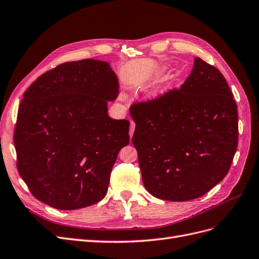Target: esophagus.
I'll return each mask as SVG.
<instances>
[{
  "instance_id": "34e87169",
  "label": "esophagus",
  "mask_w": 259,
  "mask_h": 259,
  "mask_svg": "<svg viewBox=\"0 0 259 259\" xmlns=\"http://www.w3.org/2000/svg\"><path fill=\"white\" fill-rule=\"evenodd\" d=\"M135 126H136L135 122H134V121H131V125H130V136H131V137L133 136L134 131H135Z\"/></svg>"
}]
</instances>
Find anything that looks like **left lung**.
Listing matches in <instances>:
<instances>
[{
	"instance_id": "8db88e82",
	"label": "left lung",
	"mask_w": 259,
	"mask_h": 259,
	"mask_svg": "<svg viewBox=\"0 0 259 259\" xmlns=\"http://www.w3.org/2000/svg\"><path fill=\"white\" fill-rule=\"evenodd\" d=\"M142 182L154 197L187 201L224 179L238 147V110L226 79L200 58L180 89L130 108Z\"/></svg>"
}]
</instances>
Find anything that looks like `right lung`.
<instances>
[{"label":"right lung","mask_w":259,"mask_h":259,"mask_svg":"<svg viewBox=\"0 0 259 259\" xmlns=\"http://www.w3.org/2000/svg\"><path fill=\"white\" fill-rule=\"evenodd\" d=\"M109 63L66 62L39 76L23 94L14 132L17 168L35 198L59 210L101 201L130 121L108 117L118 97Z\"/></svg>","instance_id":"1"}]
</instances>
